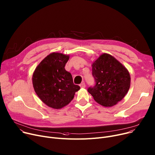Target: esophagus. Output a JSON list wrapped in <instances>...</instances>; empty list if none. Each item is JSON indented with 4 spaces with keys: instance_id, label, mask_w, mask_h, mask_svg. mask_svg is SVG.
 I'll list each match as a JSON object with an SVG mask.
<instances>
[{
    "instance_id": "esophagus-1",
    "label": "esophagus",
    "mask_w": 155,
    "mask_h": 155,
    "mask_svg": "<svg viewBox=\"0 0 155 155\" xmlns=\"http://www.w3.org/2000/svg\"><path fill=\"white\" fill-rule=\"evenodd\" d=\"M80 87H81V88H85V87H86V85H85V83H81V84H80Z\"/></svg>"
}]
</instances>
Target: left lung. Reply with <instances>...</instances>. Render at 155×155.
Listing matches in <instances>:
<instances>
[{
	"label": "left lung",
	"instance_id": "obj_1",
	"mask_svg": "<svg viewBox=\"0 0 155 155\" xmlns=\"http://www.w3.org/2000/svg\"><path fill=\"white\" fill-rule=\"evenodd\" d=\"M92 75L95 81L88 91L104 107H112L121 101L130 86L127 69L113 56L104 54L92 64Z\"/></svg>",
	"mask_w": 155,
	"mask_h": 155
}]
</instances>
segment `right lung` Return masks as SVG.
Instances as JSON below:
<instances>
[{
    "instance_id": "obj_1",
    "label": "right lung",
    "mask_w": 155,
    "mask_h": 155,
    "mask_svg": "<svg viewBox=\"0 0 155 155\" xmlns=\"http://www.w3.org/2000/svg\"><path fill=\"white\" fill-rule=\"evenodd\" d=\"M68 55L51 53L35 68L32 83L35 91L45 104L55 109L68 105L80 88L75 85L70 72L65 66Z\"/></svg>"
}]
</instances>
